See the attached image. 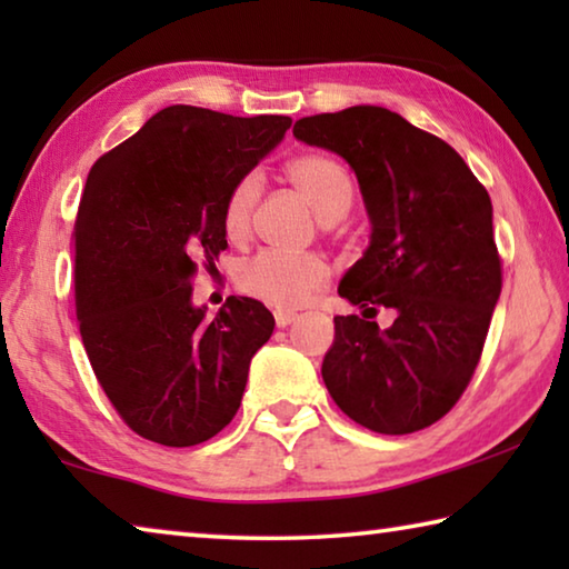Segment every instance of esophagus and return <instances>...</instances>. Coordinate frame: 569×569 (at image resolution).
<instances>
[{
    "instance_id": "obj_1",
    "label": "esophagus",
    "mask_w": 569,
    "mask_h": 569,
    "mask_svg": "<svg viewBox=\"0 0 569 569\" xmlns=\"http://www.w3.org/2000/svg\"><path fill=\"white\" fill-rule=\"evenodd\" d=\"M273 316H276V323L281 326V329H286V326H291V323L298 319V313H293V311H283V308H278V311H276Z\"/></svg>"
}]
</instances>
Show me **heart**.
<instances>
[{
  "label": "heart",
  "instance_id": "obj_1",
  "mask_svg": "<svg viewBox=\"0 0 569 569\" xmlns=\"http://www.w3.org/2000/svg\"><path fill=\"white\" fill-rule=\"evenodd\" d=\"M293 188L308 200L323 223H336L353 206V180L339 160L321 152H306L286 166ZM263 180L258 172H246L236 180L223 203V230L230 240H243L253 226L256 206L261 200ZM329 278V268L313 253H283L261 250L238 268V288L276 308L306 303Z\"/></svg>",
  "mask_w": 569,
  "mask_h": 569
}]
</instances>
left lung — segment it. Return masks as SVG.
<instances>
[{
  "instance_id": "1",
  "label": "left lung",
  "mask_w": 569,
  "mask_h": 569,
  "mask_svg": "<svg viewBox=\"0 0 569 569\" xmlns=\"http://www.w3.org/2000/svg\"><path fill=\"white\" fill-rule=\"evenodd\" d=\"M293 134L349 162L371 243L339 296L363 308L336 316L323 383L346 417L379 435L439 421L469 387L502 291L492 200L459 152L373 104L301 118ZM391 307L379 330L368 319Z\"/></svg>"
}]
</instances>
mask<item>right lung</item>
Masks as SVG:
<instances>
[{
	"mask_svg": "<svg viewBox=\"0 0 569 569\" xmlns=\"http://www.w3.org/2000/svg\"><path fill=\"white\" fill-rule=\"evenodd\" d=\"M291 118L170 104L94 162L74 223V308L114 411L142 439L196 447L236 417L273 316L230 296L216 319L190 301L198 263L228 248L230 188Z\"/></svg>",
	"mask_w": 569,
	"mask_h": 569,
	"instance_id": "add662e5",
	"label": "right lung"
}]
</instances>
